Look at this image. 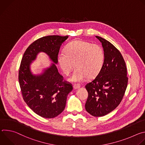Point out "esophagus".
Returning a JSON list of instances; mask_svg holds the SVG:
<instances>
[{
    "label": "esophagus",
    "instance_id": "obj_1",
    "mask_svg": "<svg viewBox=\"0 0 145 145\" xmlns=\"http://www.w3.org/2000/svg\"><path fill=\"white\" fill-rule=\"evenodd\" d=\"M80 88V86L79 84H74L73 85V88H74V89H78V88Z\"/></svg>",
    "mask_w": 145,
    "mask_h": 145
}]
</instances>
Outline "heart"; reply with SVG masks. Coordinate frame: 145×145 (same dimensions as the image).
I'll use <instances>...</instances> for the list:
<instances>
[{
  "mask_svg": "<svg viewBox=\"0 0 145 145\" xmlns=\"http://www.w3.org/2000/svg\"><path fill=\"white\" fill-rule=\"evenodd\" d=\"M64 52L58 54L57 61L66 75L70 74L76 64L77 68L69 78L72 82H82L88 77H95L104 63L105 53L102 48L87 41L73 40L65 46Z\"/></svg>",
  "mask_w": 145,
  "mask_h": 145,
  "instance_id": "heart-1",
  "label": "heart"
}]
</instances>
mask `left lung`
<instances>
[{
    "label": "left lung",
    "mask_w": 145,
    "mask_h": 145,
    "mask_svg": "<svg viewBox=\"0 0 145 145\" xmlns=\"http://www.w3.org/2000/svg\"><path fill=\"white\" fill-rule=\"evenodd\" d=\"M96 37L102 44L105 60L97 76L86 86L88 97L85 107L89 114L99 117L109 114L119 106L125 95L128 78L120 52L109 41Z\"/></svg>",
    "instance_id": "1"
}]
</instances>
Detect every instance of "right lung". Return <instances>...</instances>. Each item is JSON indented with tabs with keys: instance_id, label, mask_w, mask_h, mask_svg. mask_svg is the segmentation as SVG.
Wrapping results in <instances>:
<instances>
[{
	"instance_id": "1",
	"label": "right lung",
	"mask_w": 145,
	"mask_h": 145,
	"mask_svg": "<svg viewBox=\"0 0 145 145\" xmlns=\"http://www.w3.org/2000/svg\"><path fill=\"white\" fill-rule=\"evenodd\" d=\"M68 36L48 35L32 43L25 51L19 71V82L24 99L37 115L53 118L65 107L68 95L72 86L63 81L57 68V56L61 45ZM39 52L45 53L52 62L39 74H34L31 65Z\"/></svg>"
}]
</instances>
